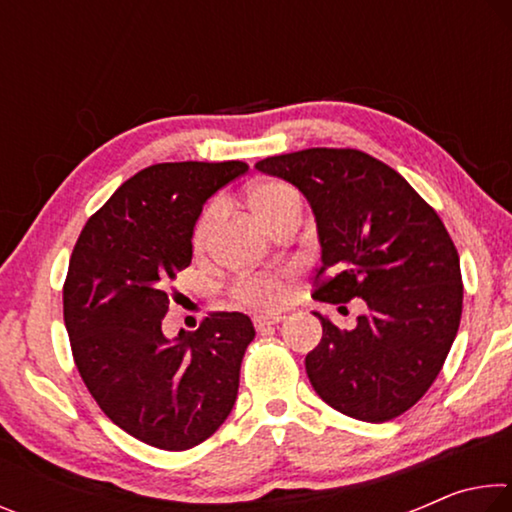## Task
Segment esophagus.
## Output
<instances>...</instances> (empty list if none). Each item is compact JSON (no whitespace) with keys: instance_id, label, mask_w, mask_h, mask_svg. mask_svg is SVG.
Returning <instances> with one entry per match:
<instances>
[{"instance_id":"1","label":"esophagus","mask_w":512,"mask_h":512,"mask_svg":"<svg viewBox=\"0 0 512 512\" xmlns=\"http://www.w3.org/2000/svg\"><path fill=\"white\" fill-rule=\"evenodd\" d=\"M282 320H284V316H280V314H266V316H255L253 323H255L257 329H264V327H268V325L282 323Z\"/></svg>"}]
</instances>
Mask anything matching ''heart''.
<instances>
[{
  "label": "heart",
  "instance_id": "1",
  "mask_svg": "<svg viewBox=\"0 0 512 512\" xmlns=\"http://www.w3.org/2000/svg\"><path fill=\"white\" fill-rule=\"evenodd\" d=\"M250 207L253 212L262 219L268 228H273L275 221H280L284 214L291 210H300V194L296 187H291L284 180H264V183H257L248 194ZM221 203H212L205 207V212L198 216L194 225V248L203 250L207 246V239L212 235V228L216 219H219ZM284 275L282 273H253L239 277L235 296L239 302H244L248 307H277L284 300Z\"/></svg>",
  "mask_w": 512,
  "mask_h": 512
}]
</instances>
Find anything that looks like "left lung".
Returning <instances> with one entry per match:
<instances>
[{
  "mask_svg": "<svg viewBox=\"0 0 512 512\" xmlns=\"http://www.w3.org/2000/svg\"><path fill=\"white\" fill-rule=\"evenodd\" d=\"M255 167L296 185L316 216L323 266L314 298L368 311L323 339L307 377L332 409L363 422L393 420L429 391L461 325V262L436 210L388 164L357 149H305Z\"/></svg>",
  "mask_w": 512,
  "mask_h": 512,
  "instance_id": "1",
  "label": "left lung"
}]
</instances>
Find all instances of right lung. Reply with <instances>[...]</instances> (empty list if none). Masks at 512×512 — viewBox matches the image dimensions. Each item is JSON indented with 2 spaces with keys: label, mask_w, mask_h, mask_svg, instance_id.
Wrapping results in <instances>:
<instances>
[{
  "label": "right lung",
  "mask_w": 512,
  "mask_h": 512,
  "mask_svg": "<svg viewBox=\"0 0 512 512\" xmlns=\"http://www.w3.org/2000/svg\"><path fill=\"white\" fill-rule=\"evenodd\" d=\"M246 171L239 160L146 167L90 216L69 259L63 314L83 384L119 429L167 452L225 422L255 339L239 311H214L176 339L162 332L205 201Z\"/></svg>",
  "instance_id": "right-lung-1"
}]
</instances>
